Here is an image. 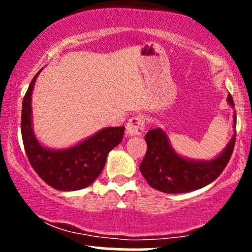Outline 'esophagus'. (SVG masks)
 <instances>
[{
	"label": "esophagus",
	"instance_id": "34e87169",
	"mask_svg": "<svg viewBox=\"0 0 252 252\" xmlns=\"http://www.w3.org/2000/svg\"><path fill=\"white\" fill-rule=\"evenodd\" d=\"M145 130V118L142 116L131 117L126 123V135L136 136L141 135Z\"/></svg>",
	"mask_w": 252,
	"mask_h": 252
}]
</instances>
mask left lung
<instances>
[{"mask_svg":"<svg viewBox=\"0 0 252 252\" xmlns=\"http://www.w3.org/2000/svg\"><path fill=\"white\" fill-rule=\"evenodd\" d=\"M228 102L234 108V101L230 95H228ZM233 122L236 126L235 111ZM235 136L236 134L216 158L195 161L179 156L162 129H151L145 135L147 150L140 164V172L150 187L167 194H182L201 189L217 179L225 168L234 150Z\"/></svg>","mask_w":252,"mask_h":252,"instance_id":"obj_1","label":"left lung"}]
</instances>
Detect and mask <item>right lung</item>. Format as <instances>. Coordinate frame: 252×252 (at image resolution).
Here are the masks:
<instances>
[{
  "instance_id": "1",
  "label": "right lung",
  "mask_w": 252,
  "mask_h": 252,
  "mask_svg": "<svg viewBox=\"0 0 252 252\" xmlns=\"http://www.w3.org/2000/svg\"><path fill=\"white\" fill-rule=\"evenodd\" d=\"M39 73L32 78L22 106L20 126L28 159L50 187L62 191L84 189L102 172L108 152L123 139L124 126H108L69 149L44 147L35 138L32 126V94Z\"/></svg>"
}]
</instances>
